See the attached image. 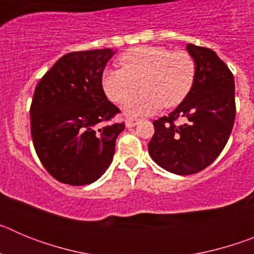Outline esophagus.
<instances>
[{
	"label": "esophagus",
	"mask_w": 254,
	"mask_h": 254,
	"mask_svg": "<svg viewBox=\"0 0 254 254\" xmlns=\"http://www.w3.org/2000/svg\"><path fill=\"white\" fill-rule=\"evenodd\" d=\"M137 123L138 120H136V118H127V120H126V127L131 128V127H134Z\"/></svg>",
	"instance_id": "obj_1"
}]
</instances>
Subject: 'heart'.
<instances>
[{"label": "heart", "mask_w": 254, "mask_h": 254, "mask_svg": "<svg viewBox=\"0 0 254 254\" xmlns=\"http://www.w3.org/2000/svg\"><path fill=\"white\" fill-rule=\"evenodd\" d=\"M121 68H107L102 85L105 95L121 103L137 90L142 92L126 100L127 116H147L163 105L174 107L185 99L196 78L194 58L186 51L172 52L156 46L136 47L120 58Z\"/></svg>", "instance_id": "b5f03b06"}]
</instances>
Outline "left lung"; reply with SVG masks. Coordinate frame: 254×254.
<instances>
[{
	"label": "left lung",
	"mask_w": 254,
	"mask_h": 254,
	"mask_svg": "<svg viewBox=\"0 0 254 254\" xmlns=\"http://www.w3.org/2000/svg\"><path fill=\"white\" fill-rule=\"evenodd\" d=\"M196 62L193 86L169 114L154 121L149 154L159 167L190 176L208 167L225 147L235 120L234 76L212 49L187 44ZM178 118L186 122L174 125Z\"/></svg>",
	"instance_id": "left-lung-1"
}]
</instances>
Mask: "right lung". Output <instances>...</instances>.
Masks as SVG:
<instances>
[{
    "mask_svg": "<svg viewBox=\"0 0 254 254\" xmlns=\"http://www.w3.org/2000/svg\"><path fill=\"white\" fill-rule=\"evenodd\" d=\"M114 53L111 48L67 53L35 87L31 138L43 167L61 183L90 185L113 160L125 123L104 125L120 109L108 100L102 76Z\"/></svg>",
    "mask_w": 254,
    "mask_h": 254,
    "instance_id": "right-lung-1",
    "label": "right lung"
}]
</instances>
